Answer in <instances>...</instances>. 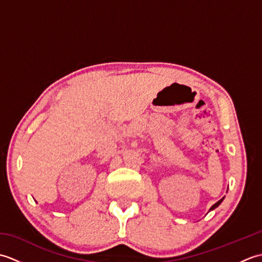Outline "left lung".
Segmentation results:
<instances>
[{"mask_svg": "<svg viewBox=\"0 0 262 262\" xmlns=\"http://www.w3.org/2000/svg\"><path fill=\"white\" fill-rule=\"evenodd\" d=\"M223 199H224V197H223V198H222L221 200H219V202H217L216 204H214L213 206H211V207H210V209H209V210H213V209H215L216 207H219V206L221 205V203H222V202H223Z\"/></svg>", "mask_w": 262, "mask_h": 262, "instance_id": "8db88e82", "label": "left lung"}]
</instances>
